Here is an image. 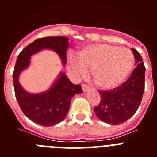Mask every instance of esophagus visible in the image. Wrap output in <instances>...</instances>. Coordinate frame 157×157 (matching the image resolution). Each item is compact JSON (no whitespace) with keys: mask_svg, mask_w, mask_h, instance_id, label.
Listing matches in <instances>:
<instances>
[{"mask_svg":"<svg viewBox=\"0 0 157 157\" xmlns=\"http://www.w3.org/2000/svg\"><path fill=\"white\" fill-rule=\"evenodd\" d=\"M82 90L84 91V92H86L89 89H90V86H89L88 85H86V84H82Z\"/></svg>","mask_w":157,"mask_h":157,"instance_id":"34e87169","label":"esophagus"}]
</instances>
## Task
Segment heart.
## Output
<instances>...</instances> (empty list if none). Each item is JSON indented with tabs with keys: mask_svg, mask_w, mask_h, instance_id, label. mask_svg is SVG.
Listing matches in <instances>:
<instances>
[{
	"mask_svg": "<svg viewBox=\"0 0 157 157\" xmlns=\"http://www.w3.org/2000/svg\"><path fill=\"white\" fill-rule=\"evenodd\" d=\"M69 64L76 75L84 76L93 71L94 84L102 90L120 85L132 71L134 57L127 48L109 44L90 45L79 51L78 60L70 58Z\"/></svg>",
	"mask_w": 157,
	"mask_h": 157,
	"instance_id": "b5f03b06",
	"label": "heart"
}]
</instances>
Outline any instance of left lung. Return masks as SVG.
Listing matches in <instances>:
<instances>
[{"label": "left lung", "mask_w": 157, "mask_h": 157, "mask_svg": "<svg viewBox=\"0 0 157 157\" xmlns=\"http://www.w3.org/2000/svg\"><path fill=\"white\" fill-rule=\"evenodd\" d=\"M135 59V66L130 77L120 86L99 90L101 100L94 109L101 121L112 124H121L132 117L141 104L145 90V67L138 51L131 48Z\"/></svg>", "instance_id": "1"}]
</instances>
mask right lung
<instances>
[{"label":"right lung","instance_id":"obj_1","mask_svg":"<svg viewBox=\"0 0 157 157\" xmlns=\"http://www.w3.org/2000/svg\"><path fill=\"white\" fill-rule=\"evenodd\" d=\"M68 47V38L63 36L41 37L25 47L18 55L12 75L15 95L25 116L37 124L51 127L60 123L68 112L73 96L82 92L81 85L73 84L62 72L49 90L41 94H30L19 84V74L29 66L32 55L45 48L55 51L65 64Z\"/></svg>","mask_w":157,"mask_h":157}]
</instances>
